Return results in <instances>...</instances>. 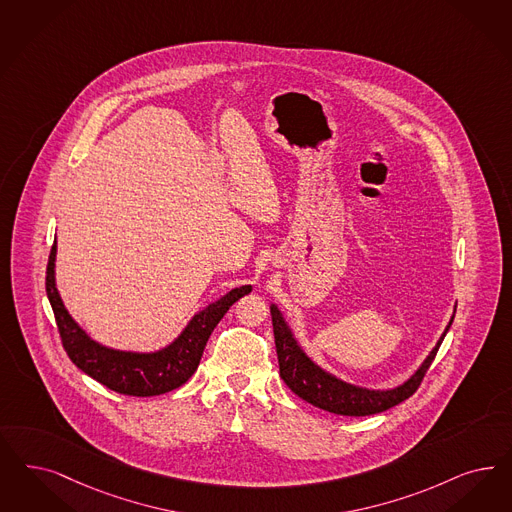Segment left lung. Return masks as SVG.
Returning <instances> with one entry per match:
<instances>
[{
    "mask_svg": "<svg viewBox=\"0 0 512 512\" xmlns=\"http://www.w3.org/2000/svg\"><path fill=\"white\" fill-rule=\"evenodd\" d=\"M270 314H272L274 342H276L278 363H280V376L287 384V388L297 393L306 403L340 416H371V414L389 410L391 406L399 405L410 395H414L416 389L422 384L425 372L431 367L435 355L439 352L444 335L448 333L454 321V318L450 319L437 346L427 355L422 367L414 372L403 386L386 389V391H374V389L357 388L352 384H346L335 378L333 374L319 369L318 365L300 350L280 310L276 306H270Z\"/></svg>",
    "mask_w": 512,
    "mask_h": 512,
    "instance_id": "obj_1",
    "label": "left lung"
}]
</instances>
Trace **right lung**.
Returning <instances> with one entry per match:
<instances>
[{"instance_id":"obj_1","label":"right lung","mask_w":512,"mask_h":512,"mask_svg":"<svg viewBox=\"0 0 512 512\" xmlns=\"http://www.w3.org/2000/svg\"><path fill=\"white\" fill-rule=\"evenodd\" d=\"M54 257L56 244H53L49 255L45 287L64 350L73 365L89 374L90 378L117 393L134 397L162 395L183 386L196 371L215 325L236 300L251 291V285L229 291L206 310L198 312L185 331L160 352H119L90 340L89 335L71 319L54 285Z\"/></svg>"}]
</instances>
